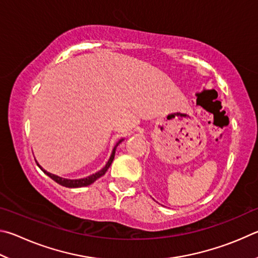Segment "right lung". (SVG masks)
Masks as SVG:
<instances>
[{"mask_svg":"<svg viewBox=\"0 0 258 258\" xmlns=\"http://www.w3.org/2000/svg\"><path fill=\"white\" fill-rule=\"evenodd\" d=\"M122 142H123V138L120 139V141L115 144V146L113 147V150H112V153H111L110 159H108L107 163L105 164V166H104L103 169H101L99 171H97L96 173L90 174V175H88V177L83 178V179H66V178H61V177H58V175H56V174L49 173V172H47L46 170H44V169L42 168V166H40V165L38 164V162H37V161H36V163H37V165L39 166V169L42 170L45 174L48 175L49 178L53 179L54 181L57 182L58 184H61V186H64V187H68V188H79V187H86V186H89V184H92L94 181H96V180H97L98 178H101L102 175L105 174V172L107 171V169L110 168V165L112 164L113 160H114V155H115V151H116V147H117V145H119V144H120V143H122Z\"/></svg>","mask_w":258,"mask_h":258,"instance_id":"1","label":"right lung"}]
</instances>
